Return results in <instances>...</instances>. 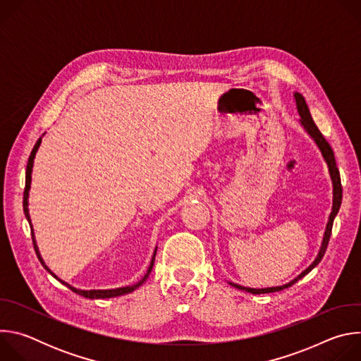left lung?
Masks as SVG:
<instances>
[{"instance_id": "1", "label": "left lung", "mask_w": 361, "mask_h": 361, "mask_svg": "<svg viewBox=\"0 0 361 361\" xmlns=\"http://www.w3.org/2000/svg\"><path fill=\"white\" fill-rule=\"evenodd\" d=\"M294 99H295V107H297V111H298V116H300V124L302 126L304 131L310 135L313 138V141L316 142V145L319 147L322 156L327 164V169H329V174H330V180H331V185H333V205H331V213L329 216V221H327V226H326V231H324V235H323V241H322V245H320V250H319V254L316 257V260L308 266L302 273H300L294 280H291L290 283L287 284H283V286H277V287H267V288H250V287H244V286H240V284H235V283H231L228 281L230 286L238 288V290H243V291H247V293H251V294H266V293H274V291H281L284 288H288L291 287L294 283H297L300 279H302L305 274L310 273L323 259V255L326 252V248H327V244H329V240H330V235H331V228H333V221L340 210V205H341V198H343V188H341V180H340V173H338V169L336 166V159H334V152L330 147V144L326 141V138L323 137V134L320 133V130L317 128L313 117H312V113L310 110H308V106L307 102L304 99V97L300 94V92H294Z\"/></svg>"}]
</instances>
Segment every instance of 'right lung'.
I'll return each instance as SVG.
<instances>
[{"label": "right lung", "instance_id": "add662e5", "mask_svg": "<svg viewBox=\"0 0 361 361\" xmlns=\"http://www.w3.org/2000/svg\"><path fill=\"white\" fill-rule=\"evenodd\" d=\"M44 135V134H42ZM41 140H42V137L35 142V145H34V148H32V151H31V156H30V159H28V164H27V171H25V188H24V200H23V207H24V214H25V219L28 220V223H30V227H31V235H32V243H34V248H35V252H37V257H38V260L41 262V264H42V267L53 276L54 279H57L60 283H63L64 286H67L71 291H74V293H77V294H80V295H82V297H85V298H111V297H118V295H123V294H128V293H131V291H134L135 288H138L147 279H148V276H149V273H151V270H152V266H154V260H156V252H157V247H156V250H154V254H152V257H151V262H149V266H148V269H147V273L144 274V277L138 281V283H135V284H133V286H126V287H118V288H109V290H80V288H75V287H73V286H70L68 283H66V281H63L61 279H59L53 271H51L47 266H45V263H44V260H42V257H41V254H39V250H38V245H37V241H35V235H34V230H32V224H31V219H30V213H28V195H30V188H31V173H32V166H34V159H35V154H37V151H38V148H39V144H41Z\"/></svg>", "mask_w": 361, "mask_h": 361}]
</instances>
